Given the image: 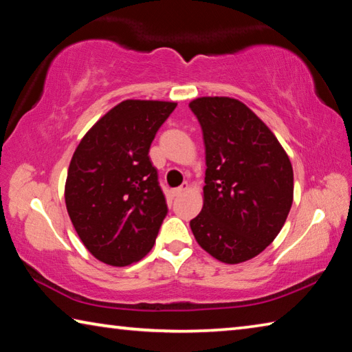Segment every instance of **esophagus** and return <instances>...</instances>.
<instances>
[{"instance_id": "34e87169", "label": "esophagus", "mask_w": 352, "mask_h": 352, "mask_svg": "<svg viewBox=\"0 0 352 352\" xmlns=\"http://www.w3.org/2000/svg\"><path fill=\"white\" fill-rule=\"evenodd\" d=\"M188 189H189V184L188 183H183L180 188H177V189L172 190V194H174V197H178V195H182L184 190H188Z\"/></svg>"}]
</instances>
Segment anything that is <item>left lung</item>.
Here are the masks:
<instances>
[{
    "mask_svg": "<svg viewBox=\"0 0 352 352\" xmlns=\"http://www.w3.org/2000/svg\"><path fill=\"white\" fill-rule=\"evenodd\" d=\"M205 142L204 208L190 220L195 241L212 258L239 264L270 245L294 201V169L276 136L241 100L189 102Z\"/></svg>",
    "mask_w": 352,
    "mask_h": 352,
    "instance_id": "obj_1",
    "label": "left lung"
}]
</instances>
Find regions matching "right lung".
I'll use <instances>...</instances> for the list:
<instances>
[{"instance_id":"right-lung-1","label":"right lung","mask_w":352,"mask_h":352,"mask_svg":"<svg viewBox=\"0 0 352 352\" xmlns=\"http://www.w3.org/2000/svg\"><path fill=\"white\" fill-rule=\"evenodd\" d=\"M177 107L127 99L88 130L71 158L65 204L83 245L115 267L151 252L168 205L148 148Z\"/></svg>"}]
</instances>
